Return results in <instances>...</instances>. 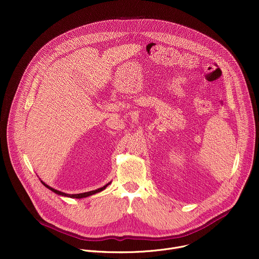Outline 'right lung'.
<instances>
[{
  "label": "right lung",
  "mask_w": 259,
  "mask_h": 259,
  "mask_svg": "<svg viewBox=\"0 0 259 259\" xmlns=\"http://www.w3.org/2000/svg\"><path fill=\"white\" fill-rule=\"evenodd\" d=\"M41 182L44 184V186H45L47 189H49L50 191H52L53 193H55V194H57V195H59V196L67 197V198H72V199H83V198H87V197H90V196H92V195H95V194H97V193L102 192L103 190H105V189H106V187H107V186H109L110 182H112V181L108 182L107 184H105V186H103L102 188L97 189V190H95V191H91V192H87V193H82V194H75V195H69V194H65V193H63V192H59V191H57V190H55V189H53V188L49 187L48 184H46L44 181H42V180H41Z\"/></svg>",
  "instance_id": "right-lung-1"
}]
</instances>
